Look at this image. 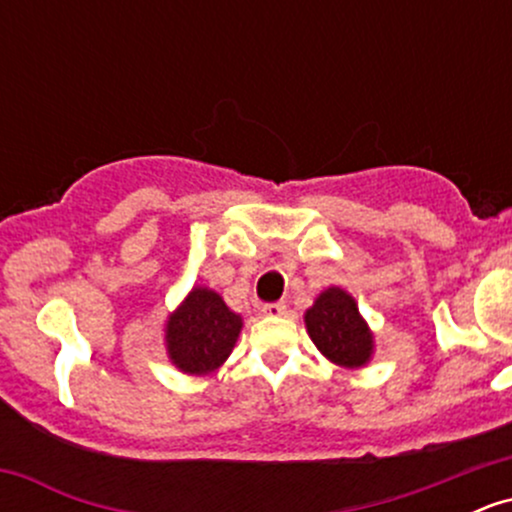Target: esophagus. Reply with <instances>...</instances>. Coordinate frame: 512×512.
I'll return each mask as SVG.
<instances>
[{
	"instance_id": "obj_1",
	"label": "esophagus",
	"mask_w": 512,
	"mask_h": 512,
	"mask_svg": "<svg viewBox=\"0 0 512 512\" xmlns=\"http://www.w3.org/2000/svg\"><path fill=\"white\" fill-rule=\"evenodd\" d=\"M264 315H272V317H279V315H286V303L284 301H276V303H267L264 305Z\"/></svg>"
}]
</instances>
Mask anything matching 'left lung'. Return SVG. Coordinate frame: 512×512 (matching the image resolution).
I'll use <instances>...</instances> for the list:
<instances>
[{
    "label": "left lung",
    "mask_w": 512,
    "mask_h": 512,
    "mask_svg": "<svg viewBox=\"0 0 512 512\" xmlns=\"http://www.w3.org/2000/svg\"><path fill=\"white\" fill-rule=\"evenodd\" d=\"M305 325L317 349L339 366L358 368L373 354V334L358 315L354 298L342 289L320 293L305 313Z\"/></svg>",
    "instance_id": "left-lung-1"
}]
</instances>
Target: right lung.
Listing matches in <instances>:
<instances>
[{
	"mask_svg": "<svg viewBox=\"0 0 512 512\" xmlns=\"http://www.w3.org/2000/svg\"><path fill=\"white\" fill-rule=\"evenodd\" d=\"M240 327V315L228 310L219 293L192 289L178 313L168 320L166 344L170 361L185 373H211L231 354Z\"/></svg>",
	"mask_w": 512,
	"mask_h": 512,
	"instance_id": "add662e5",
	"label": "right lung"
}]
</instances>
